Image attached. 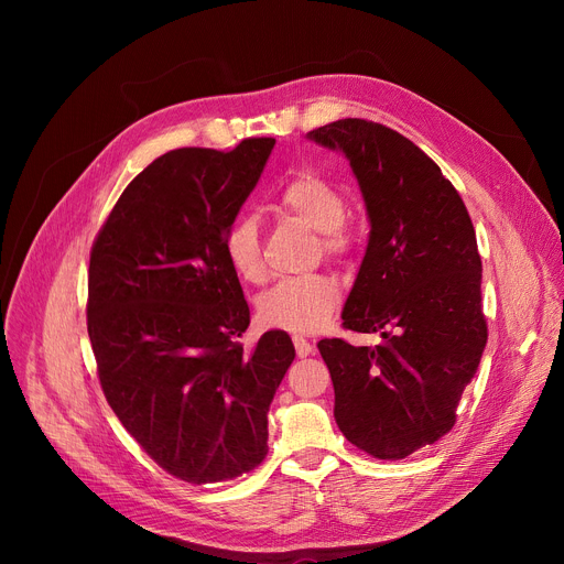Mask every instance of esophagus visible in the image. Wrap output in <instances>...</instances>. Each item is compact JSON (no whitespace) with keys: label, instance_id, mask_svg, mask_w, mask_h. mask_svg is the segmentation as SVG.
Masks as SVG:
<instances>
[{"label":"esophagus","instance_id":"esophagus-1","mask_svg":"<svg viewBox=\"0 0 564 564\" xmlns=\"http://www.w3.org/2000/svg\"><path fill=\"white\" fill-rule=\"evenodd\" d=\"M292 343H294V349H297V357L304 359V357H308V354H313V343L311 340H306L302 336H294Z\"/></svg>","mask_w":564,"mask_h":564}]
</instances>
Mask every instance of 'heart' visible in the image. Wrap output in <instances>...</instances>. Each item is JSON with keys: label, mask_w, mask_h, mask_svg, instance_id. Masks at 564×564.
<instances>
[{"label": "heart", "mask_w": 564, "mask_h": 564, "mask_svg": "<svg viewBox=\"0 0 564 564\" xmlns=\"http://www.w3.org/2000/svg\"><path fill=\"white\" fill-rule=\"evenodd\" d=\"M274 207L281 215L297 217L322 232V247L329 256L340 258L349 251V235L345 230L349 203L329 177L313 169L294 171L279 189ZM224 253L240 279L249 283L264 279L260 230L251 217H237L226 228ZM338 300L340 290L327 276L285 279L262 294L258 315L272 329L315 334L332 317Z\"/></svg>", "instance_id": "heart-1"}]
</instances>
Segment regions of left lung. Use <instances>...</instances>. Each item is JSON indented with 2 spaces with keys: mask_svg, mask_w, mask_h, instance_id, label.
<instances>
[{
  "mask_svg": "<svg viewBox=\"0 0 564 564\" xmlns=\"http://www.w3.org/2000/svg\"><path fill=\"white\" fill-rule=\"evenodd\" d=\"M340 148L361 185L370 240L343 329L375 347L317 343L334 381V416L349 443L404 459L448 434L487 345L482 260L459 192L400 132L343 118L311 132Z\"/></svg>",
  "mask_w": 564,
  "mask_h": 564,
  "instance_id": "8db88e82",
  "label": "left lung"
}]
</instances>
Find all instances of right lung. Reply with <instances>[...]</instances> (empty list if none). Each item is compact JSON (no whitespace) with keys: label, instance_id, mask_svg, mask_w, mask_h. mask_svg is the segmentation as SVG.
Instances as JSON below:
<instances>
[{"label":"right lung","instance_id":"right-lung-1","mask_svg":"<svg viewBox=\"0 0 564 564\" xmlns=\"http://www.w3.org/2000/svg\"><path fill=\"white\" fill-rule=\"evenodd\" d=\"M272 137L177 148L148 164L98 230L86 329L102 393L143 453L189 485L232 480L267 455V411L290 364L285 332L247 351L251 315L224 232Z\"/></svg>","mask_w":564,"mask_h":564}]
</instances>
